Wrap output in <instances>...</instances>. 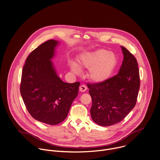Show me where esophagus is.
<instances>
[{"label": "esophagus", "mask_w": 160, "mask_h": 160, "mask_svg": "<svg viewBox=\"0 0 160 160\" xmlns=\"http://www.w3.org/2000/svg\"><path fill=\"white\" fill-rule=\"evenodd\" d=\"M86 89H87V87L84 84H82L79 86V91L81 92H85Z\"/></svg>", "instance_id": "obj_1"}]
</instances>
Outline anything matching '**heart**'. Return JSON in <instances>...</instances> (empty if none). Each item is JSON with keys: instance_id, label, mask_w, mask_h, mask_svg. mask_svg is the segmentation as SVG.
Masks as SVG:
<instances>
[{"instance_id": "b5f03b06", "label": "heart", "mask_w": 160, "mask_h": 160, "mask_svg": "<svg viewBox=\"0 0 160 160\" xmlns=\"http://www.w3.org/2000/svg\"><path fill=\"white\" fill-rule=\"evenodd\" d=\"M118 64L114 53L106 50L99 49L83 55L79 60L78 65L82 68L89 69V79L96 83L108 80L113 73ZM71 70L74 74L81 72L80 68L74 62H69Z\"/></svg>"}]
</instances>
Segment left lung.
Instances as JSON below:
<instances>
[{"instance_id": "left-lung-1", "label": "left lung", "mask_w": 160, "mask_h": 160, "mask_svg": "<svg viewBox=\"0 0 160 160\" xmlns=\"http://www.w3.org/2000/svg\"><path fill=\"white\" fill-rule=\"evenodd\" d=\"M121 48L124 58L118 74L102 82L88 84L92 98L91 118L102 126L121 121L137 101L140 86L137 61L127 49Z\"/></svg>"}]
</instances>
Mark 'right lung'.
Returning <instances> with one entry per match:
<instances>
[{"mask_svg": "<svg viewBox=\"0 0 160 160\" xmlns=\"http://www.w3.org/2000/svg\"><path fill=\"white\" fill-rule=\"evenodd\" d=\"M59 42L49 40L28 57L22 72L20 91L30 114L36 120L58 124L67 117L78 94L80 82L67 83L58 76L51 59Z\"/></svg>", "mask_w": 160, "mask_h": 160, "instance_id": "right-lung-1", "label": "right lung"}]
</instances>
